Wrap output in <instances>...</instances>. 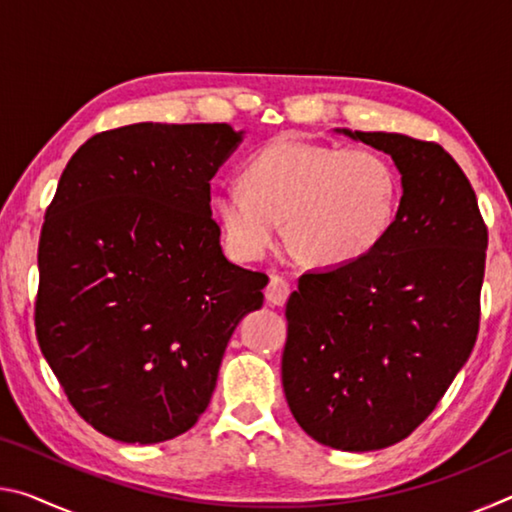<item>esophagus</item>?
<instances>
[{
  "instance_id": "esophagus-1",
  "label": "esophagus",
  "mask_w": 512,
  "mask_h": 512,
  "mask_svg": "<svg viewBox=\"0 0 512 512\" xmlns=\"http://www.w3.org/2000/svg\"><path fill=\"white\" fill-rule=\"evenodd\" d=\"M264 293H266V302H268V305L282 307L284 302H287V298H289L291 287H289V282L282 280V277L271 275V280H268Z\"/></svg>"
}]
</instances>
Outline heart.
<instances>
[{
  "instance_id": "b5f03b06",
  "label": "heart",
  "mask_w": 512,
  "mask_h": 512,
  "mask_svg": "<svg viewBox=\"0 0 512 512\" xmlns=\"http://www.w3.org/2000/svg\"><path fill=\"white\" fill-rule=\"evenodd\" d=\"M241 185L216 189L212 210L225 244L259 259L282 235L302 262L345 268L361 262L391 232L400 176L370 149H341L280 135L250 155Z\"/></svg>"
}]
</instances>
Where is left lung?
Segmentation results:
<instances>
[{"label": "left lung", "instance_id": "1", "mask_svg": "<svg viewBox=\"0 0 512 512\" xmlns=\"http://www.w3.org/2000/svg\"><path fill=\"white\" fill-rule=\"evenodd\" d=\"M334 133L391 155L402 198L377 250L298 280L282 386L316 443L375 452L409 436L470 357L488 230L470 180L443 146L400 133Z\"/></svg>", "mask_w": 512, "mask_h": 512}]
</instances>
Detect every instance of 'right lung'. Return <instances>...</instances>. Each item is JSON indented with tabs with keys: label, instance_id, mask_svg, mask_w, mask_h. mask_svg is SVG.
<instances>
[{
	"label": "right lung",
	"instance_id": "1",
	"mask_svg": "<svg viewBox=\"0 0 512 512\" xmlns=\"http://www.w3.org/2000/svg\"><path fill=\"white\" fill-rule=\"evenodd\" d=\"M244 142L228 124H133L72 155L45 214L36 334L85 422L121 443L192 429L264 273L223 255L210 180Z\"/></svg>",
	"mask_w": 512,
	"mask_h": 512
}]
</instances>
